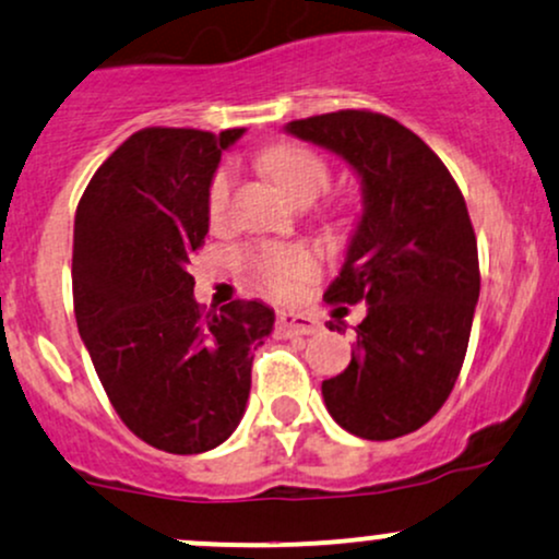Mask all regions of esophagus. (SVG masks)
<instances>
[{"instance_id":"obj_1","label":"esophagus","mask_w":559,"mask_h":559,"mask_svg":"<svg viewBox=\"0 0 559 559\" xmlns=\"http://www.w3.org/2000/svg\"><path fill=\"white\" fill-rule=\"evenodd\" d=\"M321 329V323L316 318L302 316V312H281L275 318V331L281 336H297V334H316Z\"/></svg>"}]
</instances>
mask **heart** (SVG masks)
I'll return each mask as SVG.
<instances>
[{
    "label": "heart",
    "mask_w": 559,
    "mask_h": 559,
    "mask_svg": "<svg viewBox=\"0 0 559 559\" xmlns=\"http://www.w3.org/2000/svg\"><path fill=\"white\" fill-rule=\"evenodd\" d=\"M262 164L275 182L297 199L299 204H310L318 193L329 188L331 169L318 153L297 143H278L262 153ZM236 171L230 164H223L212 175L206 186V217L212 225L225 223L230 206ZM243 267L251 278L262 284L273 297H294L305 284H310L321 273V257L305 243H260L241 254Z\"/></svg>",
    "instance_id": "heart-1"
}]
</instances>
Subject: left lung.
Instances as JSON below:
<instances>
[{
    "instance_id": "8db88e82",
    "label": "left lung",
    "mask_w": 559,
    "mask_h": 559,
    "mask_svg": "<svg viewBox=\"0 0 559 559\" xmlns=\"http://www.w3.org/2000/svg\"><path fill=\"white\" fill-rule=\"evenodd\" d=\"M286 130L345 156L364 180L366 212L326 302L369 312L349 366L321 388L329 414L364 440L416 432L449 401L480 297L462 190L419 134L377 110H334Z\"/></svg>"
}]
</instances>
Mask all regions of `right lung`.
Returning a JSON list of instances; mask_svg holds the SVG:
<instances>
[{"instance_id": "add662e5", "label": "right lung", "mask_w": 559, "mask_h": 559, "mask_svg": "<svg viewBox=\"0 0 559 559\" xmlns=\"http://www.w3.org/2000/svg\"><path fill=\"white\" fill-rule=\"evenodd\" d=\"M243 130L145 127L103 162L73 217V312L119 419L167 453L230 438L273 310L193 299L190 257L204 247L206 186Z\"/></svg>"}]
</instances>
